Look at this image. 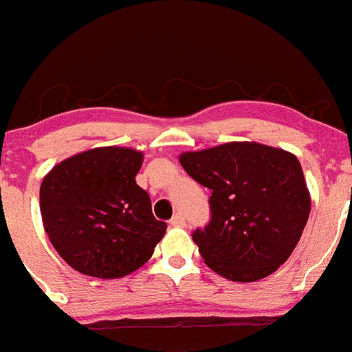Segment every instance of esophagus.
Here are the masks:
<instances>
[{
    "mask_svg": "<svg viewBox=\"0 0 352 352\" xmlns=\"http://www.w3.org/2000/svg\"><path fill=\"white\" fill-rule=\"evenodd\" d=\"M169 223H171L173 227H183L186 222H184V217L181 215V213H176V215L169 220Z\"/></svg>",
    "mask_w": 352,
    "mask_h": 352,
    "instance_id": "obj_1",
    "label": "esophagus"
}]
</instances>
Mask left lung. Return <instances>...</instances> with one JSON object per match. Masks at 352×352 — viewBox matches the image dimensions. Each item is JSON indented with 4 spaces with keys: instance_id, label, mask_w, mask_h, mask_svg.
Wrapping results in <instances>:
<instances>
[{
    "instance_id": "1",
    "label": "left lung",
    "mask_w": 352,
    "mask_h": 352,
    "mask_svg": "<svg viewBox=\"0 0 352 352\" xmlns=\"http://www.w3.org/2000/svg\"><path fill=\"white\" fill-rule=\"evenodd\" d=\"M179 162L212 190V220L193 234L210 270L230 281L252 283L292 256L311 205L295 154L257 142H227L183 152Z\"/></svg>"
}]
</instances>
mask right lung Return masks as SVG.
Instances as JSON below:
<instances>
[{
	"label": "right lung",
	"instance_id": "1",
	"mask_svg": "<svg viewBox=\"0 0 352 352\" xmlns=\"http://www.w3.org/2000/svg\"><path fill=\"white\" fill-rule=\"evenodd\" d=\"M142 161L130 147H95L43 177V229L72 270L117 280L151 259L168 226L155 220L149 195L135 181Z\"/></svg>",
	"mask_w": 352,
	"mask_h": 352
}]
</instances>
